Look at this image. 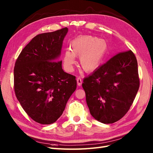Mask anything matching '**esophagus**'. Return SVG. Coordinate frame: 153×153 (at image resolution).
<instances>
[{
    "label": "esophagus",
    "mask_w": 153,
    "mask_h": 153,
    "mask_svg": "<svg viewBox=\"0 0 153 153\" xmlns=\"http://www.w3.org/2000/svg\"><path fill=\"white\" fill-rule=\"evenodd\" d=\"M76 81H77V84H78V86H81L82 83V78H81L80 76H78V77L77 78Z\"/></svg>",
    "instance_id": "1"
}]
</instances>
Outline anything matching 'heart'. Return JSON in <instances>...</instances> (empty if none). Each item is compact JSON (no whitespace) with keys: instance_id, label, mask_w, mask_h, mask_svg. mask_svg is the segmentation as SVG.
<instances>
[{"instance_id":"b5f03b06","label":"heart","mask_w":153,"mask_h":153,"mask_svg":"<svg viewBox=\"0 0 153 153\" xmlns=\"http://www.w3.org/2000/svg\"><path fill=\"white\" fill-rule=\"evenodd\" d=\"M71 50L64 52L63 62L68 71H71L75 62V56H80L82 69L92 72L99 67L108 53L107 43L104 39L89 35L78 36L70 43Z\"/></svg>"}]
</instances>
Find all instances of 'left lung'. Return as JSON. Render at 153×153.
I'll use <instances>...</instances> for the list:
<instances>
[{
  "label": "left lung",
  "mask_w": 153,
  "mask_h": 153,
  "mask_svg": "<svg viewBox=\"0 0 153 153\" xmlns=\"http://www.w3.org/2000/svg\"><path fill=\"white\" fill-rule=\"evenodd\" d=\"M83 82L92 116L104 124L117 122L128 112L139 89L135 54L131 50L118 53Z\"/></svg>",
  "instance_id": "obj_1"
}]
</instances>
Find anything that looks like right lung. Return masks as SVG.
<instances>
[{
    "mask_svg": "<svg viewBox=\"0 0 153 153\" xmlns=\"http://www.w3.org/2000/svg\"><path fill=\"white\" fill-rule=\"evenodd\" d=\"M68 29L37 35L22 50L14 68V89L27 115L42 124L55 123L76 89V77L59 61Z\"/></svg>",
    "mask_w": 153,
    "mask_h": 153,
    "instance_id": "right-lung-1",
    "label": "right lung"
}]
</instances>
